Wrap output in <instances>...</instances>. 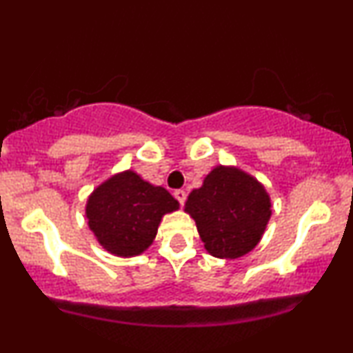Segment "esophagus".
<instances>
[{
  "mask_svg": "<svg viewBox=\"0 0 353 353\" xmlns=\"http://www.w3.org/2000/svg\"><path fill=\"white\" fill-rule=\"evenodd\" d=\"M174 197H176L177 199V202H179L181 205H184V202H185V190H182V189H177V190H174Z\"/></svg>",
  "mask_w": 353,
  "mask_h": 353,
  "instance_id": "esophagus-1",
  "label": "esophagus"
}]
</instances>
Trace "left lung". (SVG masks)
<instances>
[{"label": "left lung", "mask_w": 353, "mask_h": 353, "mask_svg": "<svg viewBox=\"0 0 353 353\" xmlns=\"http://www.w3.org/2000/svg\"><path fill=\"white\" fill-rule=\"evenodd\" d=\"M185 212L196 221L209 254L237 259L261 241L270 219V199L252 176L219 165L202 188L189 194Z\"/></svg>", "instance_id": "1"}]
</instances>
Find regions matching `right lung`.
<instances>
[{"mask_svg": "<svg viewBox=\"0 0 353 353\" xmlns=\"http://www.w3.org/2000/svg\"><path fill=\"white\" fill-rule=\"evenodd\" d=\"M179 208L164 188L125 171L101 184L89 197V229L108 252L131 257L152 244L164 214Z\"/></svg>", "mask_w": 353, "mask_h": 353, "instance_id": "1", "label": "right lung"}]
</instances>
